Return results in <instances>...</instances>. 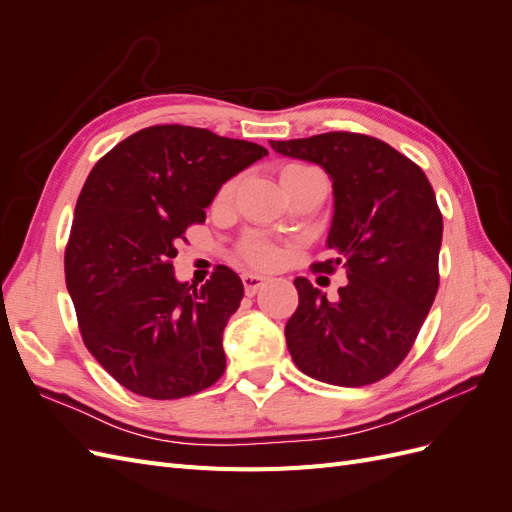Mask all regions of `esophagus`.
<instances>
[{"mask_svg":"<svg viewBox=\"0 0 512 512\" xmlns=\"http://www.w3.org/2000/svg\"><path fill=\"white\" fill-rule=\"evenodd\" d=\"M241 282H243V286H245V294H250V297H252V294L258 292V288H262V286L267 284V277L245 271V273L241 275Z\"/></svg>","mask_w":512,"mask_h":512,"instance_id":"esophagus-1","label":"esophagus"}]
</instances>
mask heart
Instances as JSON below:
<instances>
[{"label":"heart","instance_id":"1","mask_svg":"<svg viewBox=\"0 0 512 512\" xmlns=\"http://www.w3.org/2000/svg\"><path fill=\"white\" fill-rule=\"evenodd\" d=\"M312 170H314V168L303 166V164H288V166L282 168L280 179H282V183H284V181H288V179H292V177H297V175L312 173ZM237 188H239V179H232V181L224 183L222 188H220V192H218V198H215V203H218V205H228L230 200L235 198ZM241 254H243V258L250 260L252 265H258V267H273L275 262L280 260V250H277V247H275L273 243H269V241H265V239H260V237L245 239L243 245H241Z\"/></svg>","mask_w":512,"mask_h":512}]
</instances>
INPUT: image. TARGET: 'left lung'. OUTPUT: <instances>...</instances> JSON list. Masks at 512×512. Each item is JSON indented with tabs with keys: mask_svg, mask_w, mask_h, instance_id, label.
I'll return each instance as SVG.
<instances>
[{
	"mask_svg": "<svg viewBox=\"0 0 512 512\" xmlns=\"http://www.w3.org/2000/svg\"><path fill=\"white\" fill-rule=\"evenodd\" d=\"M288 158L314 162L333 181L327 247L314 271L346 269L339 299L297 277V312L286 344L303 374L337 386L386 378L406 359L436 299L442 213L412 160L374 136L327 132L271 141Z\"/></svg>",
	"mask_w": 512,
	"mask_h": 512,
	"instance_id": "1",
	"label": "left lung"
}]
</instances>
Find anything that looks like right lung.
Segmentation results:
<instances>
[{
	"instance_id": "right-lung-1",
	"label": "right lung",
	"mask_w": 512,
	"mask_h": 512,
	"mask_svg": "<svg viewBox=\"0 0 512 512\" xmlns=\"http://www.w3.org/2000/svg\"><path fill=\"white\" fill-rule=\"evenodd\" d=\"M267 153L175 123L128 136L91 168L74 209L66 286L87 350L128 391L179 399L222 378V333L243 284L220 265L196 289L177 282L170 260L222 185Z\"/></svg>"
}]
</instances>
